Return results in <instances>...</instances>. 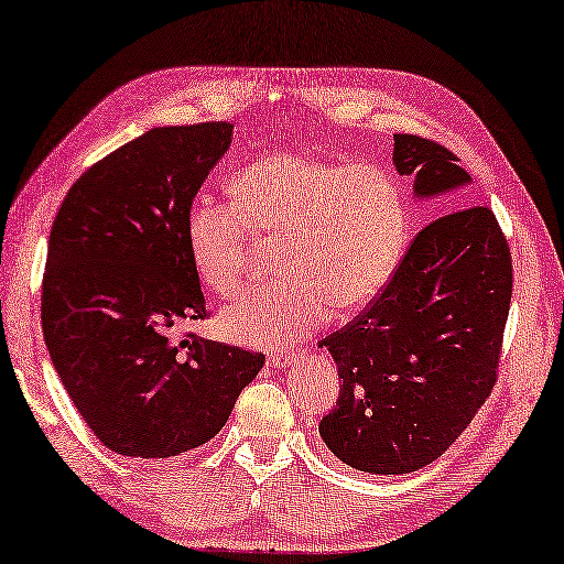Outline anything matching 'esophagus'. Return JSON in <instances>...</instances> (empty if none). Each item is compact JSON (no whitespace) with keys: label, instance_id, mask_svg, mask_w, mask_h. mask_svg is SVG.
Wrapping results in <instances>:
<instances>
[{"label":"esophagus","instance_id":"esophagus-1","mask_svg":"<svg viewBox=\"0 0 564 564\" xmlns=\"http://www.w3.org/2000/svg\"><path fill=\"white\" fill-rule=\"evenodd\" d=\"M294 359H297V352H280V355H270V359H267V362L280 369V367H290Z\"/></svg>","mask_w":564,"mask_h":564}]
</instances>
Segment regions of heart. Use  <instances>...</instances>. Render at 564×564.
Listing matches in <instances>:
<instances>
[{
    "instance_id": "1",
    "label": "heart",
    "mask_w": 564,
    "mask_h": 564,
    "mask_svg": "<svg viewBox=\"0 0 564 564\" xmlns=\"http://www.w3.org/2000/svg\"><path fill=\"white\" fill-rule=\"evenodd\" d=\"M235 205L197 197L184 242L205 288L235 297L247 282L252 242L276 249L282 280L219 315L225 337L288 347L325 319L372 302L390 282L408 235V197L394 174L367 160L272 152L229 182Z\"/></svg>"
}]
</instances>
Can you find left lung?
Masks as SVG:
<instances>
[{"mask_svg":"<svg viewBox=\"0 0 564 564\" xmlns=\"http://www.w3.org/2000/svg\"><path fill=\"white\" fill-rule=\"evenodd\" d=\"M392 162L420 199L473 182L447 147L417 134H394ZM510 300L512 257L490 207L422 227L362 315L319 343L343 380L319 422L335 457L372 475L435 463L492 392Z\"/></svg>","mask_w":564,"mask_h":564,"instance_id":"obj_1","label":"left lung"}]
</instances>
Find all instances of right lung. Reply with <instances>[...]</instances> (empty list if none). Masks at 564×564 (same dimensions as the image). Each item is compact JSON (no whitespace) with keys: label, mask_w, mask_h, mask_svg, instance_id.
<instances>
[{"label":"right lung","mask_w":564,"mask_h":564,"mask_svg":"<svg viewBox=\"0 0 564 564\" xmlns=\"http://www.w3.org/2000/svg\"><path fill=\"white\" fill-rule=\"evenodd\" d=\"M232 142L229 122L154 127L72 184L50 232L42 329L74 408L117 455L205 445L264 365L197 335L207 304L184 219Z\"/></svg>","instance_id":"add662e5"}]
</instances>
